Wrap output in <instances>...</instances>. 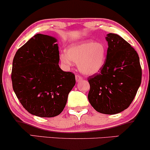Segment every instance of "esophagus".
I'll return each instance as SVG.
<instances>
[{
    "label": "esophagus",
    "mask_w": 150,
    "mask_h": 150,
    "mask_svg": "<svg viewBox=\"0 0 150 150\" xmlns=\"http://www.w3.org/2000/svg\"><path fill=\"white\" fill-rule=\"evenodd\" d=\"M83 79V77L81 76L80 75H76V80L77 83L80 82V81H82Z\"/></svg>",
    "instance_id": "esophagus-1"
}]
</instances>
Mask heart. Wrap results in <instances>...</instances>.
I'll use <instances>...</instances> for the list:
<instances>
[{
  "instance_id": "1",
  "label": "heart",
  "mask_w": 150,
  "mask_h": 150,
  "mask_svg": "<svg viewBox=\"0 0 150 150\" xmlns=\"http://www.w3.org/2000/svg\"><path fill=\"white\" fill-rule=\"evenodd\" d=\"M106 59V46L92 40L72 44L67 48L66 54L60 55V60L64 66L71 65V60L78 62L79 71L86 75H93L100 71Z\"/></svg>"
}]
</instances>
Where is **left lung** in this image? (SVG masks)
<instances>
[{
    "label": "left lung",
    "instance_id": "obj_1",
    "mask_svg": "<svg viewBox=\"0 0 150 150\" xmlns=\"http://www.w3.org/2000/svg\"><path fill=\"white\" fill-rule=\"evenodd\" d=\"M106 60L99 73L88 77V100L97 112L114 115L130 106L141 83L139 57L130 44L108 33Z\"/></svg>",
    "mask_w": 150,
    "mask_h": 150
}]
</instances>
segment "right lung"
<instances>
[{"mask_svg":"<svg viewBox=\"0 0 150 150\" xmlns=\"http://www.w3.org/2000/svg\"><path fill=\"white\" fill-rule=\"evenodd\" d=\"M55 38L37 34L16 51L12 62L13 90L30 114L52 117L62 112L75 86V75L59 67Z\"/></svg>","mask_w":150,"mask_h":150,"instance_id":"add662e5","label":"right lung"}]
</instances>
